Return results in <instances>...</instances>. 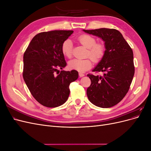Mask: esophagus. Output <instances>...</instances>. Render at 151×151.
I'll use <instances>...</instances> for the list:
<instances>
[{
  "instance_id": "esophagus-1",
  "label": "esophagus",
  "mask_w": 151,
  "mask_h": 151,
  "mask_svg": "<svg viewBox=\"0 0 151 151\" xmlns=\"http://www.w3.org/2000/svg\"><path fill=\"white\" fill-rule=\"evenodd\" d=\"M79 76L80 77H83L84 76V74H83V73H81V72H79Z\"/></svg>"
}]
</instances>
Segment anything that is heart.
Returning <instances> with one entry per match:
<instances>
[{"label": "heart", "instance_id": "b5f03b06", "mask_svg": "<svg viewBox=\"0 0 151 151\" xmlns=\"http://www.w3.org/2000/svg\"><path fill=\"white\" fill-rule=\"evenodd\" d=\"M77 41L84 47L88 48L86 55L90 58L85 59H73L69 61L68 67L71 70L84 72L92 67V60L98 63L101 60L106 53V47L104 43L98 42L93 36L88 34L80 35ZM62 54L67 58L72 56V43L70 40H66L61 46Z\"/></svg>", "mask_w": 151, "mask_h": 151}]
</instances>
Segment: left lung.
<instances>
[{
  "instance_id": "left-lung-1",
  "label": "left lung",
  "mask_w": 151,
  "mask_h": 151,
  "mask_svg": "<svg viewBox=\"0 0 151 151\" xmlns=\"http://www.w3.org/2000/svg\"><path fill=\"white\" fill-rule=\"evenodd\" d=\"M83 31L101 38L106 53L93 72H103V76H88L91 81L87 89L89 101L96 106L107 108L120 103L129 90L135 73L133 51L119 31L100 28Z\"/></svg>"
}]
</instances>
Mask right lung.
<instances>
[{"instance_id": "1", "label": "right lung", "mask_w": 151, "mask_h": 151, "mask_svg": "<svg viewBox=\"0 0 151 151\" xmlns=\"http://www.w3.org/2000/svg\"><path fill=\"white\" fill-rule=\"evenodd\" d=\"M73 31L42 32L32 39L23 56V79L31 94L39 103L58 107L67 100L69 85L78 78V72L59 71L66 66L61 51L63 42Z\"/></svg>"}]
</instances>
